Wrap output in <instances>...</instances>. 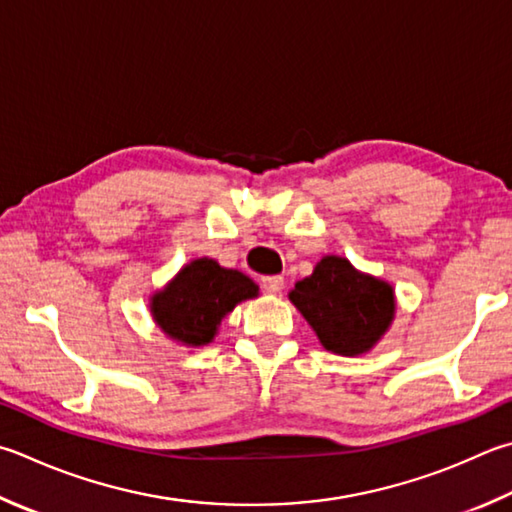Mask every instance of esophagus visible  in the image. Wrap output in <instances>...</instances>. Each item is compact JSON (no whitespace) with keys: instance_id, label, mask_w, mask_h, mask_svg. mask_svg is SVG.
<instances>
[{"instance_id":"esophagus-1","label":"esophagus","mask_w":512,"mask_h":512,"mask_svg":"<svg viewBox=\"0 0 512 512\" xmlns=\"http://www.w3.org/2000/svg\"><path fill=\"white\" fill-rule=\"evenodd\" d=\"M262 286L268 293H280L284 288V277L282 275H266V277H262Z\"/></svg>"}]
</instances>
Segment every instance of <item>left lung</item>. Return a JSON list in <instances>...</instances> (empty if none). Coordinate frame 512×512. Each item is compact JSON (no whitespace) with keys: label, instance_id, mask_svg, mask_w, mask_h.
Returning <instances> with one entry per match:
<instances>
[{"label":"left lung","instance_id":"obj_1","mask_svg":"<svg viewBox=\"0 0 512 512\" xmlns=\"http://www.w3.org/2000/svg\"><path fill=\"white\" fill-rule=\"evenodd\" d=\"M288 300L304 315L320 345L338 356L374 349L396 318L394 286L358 271L347 257L324 255L295 282Z\"/></svg>","mask_w":512,"mask_h":512}]
</instances>
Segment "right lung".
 Wrapping results in <instances>:
<instances>
[{
  "mask_svg": "<svg viewBox=\"0 0 512 512\" xmlns=\"http://www.w3.org/2000/svg\"><path fill=\"white\" fill-rule=\"evenodd\" d=\"M257 295L259 286L248 275L199 257L150 295V313L165 338L185 347H203L215 340L221 320L239 302Z\"/></svg>",
  "mask_w": 512,
  "mask_h": 512,
  "instance_id": "1",
  "label": "right lung"
}]
</instances>
